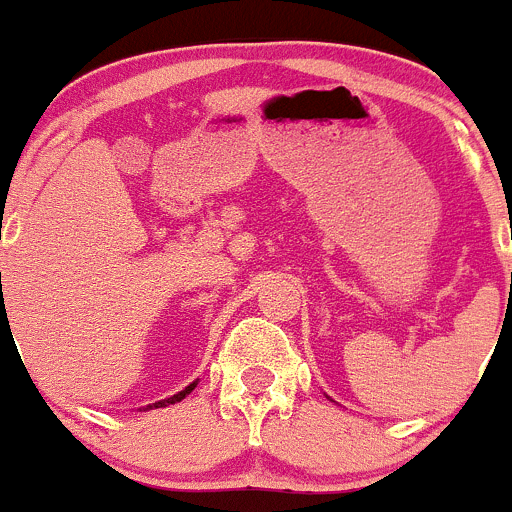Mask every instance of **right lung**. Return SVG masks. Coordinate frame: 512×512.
<instances>
[{
    "instance_id": "right-lung-1",
    "label": "right lung",
    "mask_w": 512,
    "mask_h": 512,
    "mask_svg": "<svg viewBox=\"0 0 512 512\" xmlns=\"http://www.w3.org/2000/svg\"><path fill=\"white\" fill-rule=\"evenodd\" d=\"M196 388V383H191V386H186L184 391H179L176 393V396H171V398H164V401H156V403H151V406H146V408H164V406H171V403H179L181 398H186L189 396L191 391H194Z\"/></svg>"
}]
</instances>
